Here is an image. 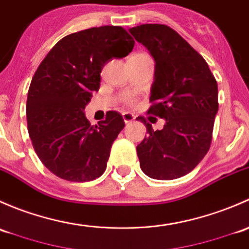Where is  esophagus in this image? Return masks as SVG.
<instances>
[{"instance_id": "esophagus-1", "label": "esophagus", "mask_w": 249, "mask_h": 249, "mask_svg": "<svg viewBox=\"0 0 249 249\" xmlns=\"http://www.w3.org/2000/svg\"><path fill=\"white\" fill-rule=\"evenodd\" d=\"M122 117H124V124H130V122H133L135 120V115L132 114V112H127V111L122 114Z\"/></svg>"}]
</instances>
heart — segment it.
Masks as SVG:
<instances>
[{"label": "heart", "instance_id": "1", "mask_svg": "<svg viewBox=\"0 0 249 249\" xmlns=\"http://www.w3.org/2000/svg\"><path fill=\"white\" fill-rule=\"evenodd\" d=\"M133 56H148V55H147V53H134ZM124 102H125V103H132L133 97L132 96H127L124 98Z\"/></svg>", "mask_w": 249, "mask_h": 249}]
</instances>
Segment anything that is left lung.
Returning a JSON list of instances; mask_svg holds the SVG:
<instances>
[{
    "instance_id": "left-lung-1",
    "label": "left lung",
    "mask_w": 249,
    "mask_h": 249,
    "mask_svg": "<svg viewBox=\"0 0 249 249\" xmlns=\"http://www.w3.org/2000/svg\"><path fill=\"white\" fill-rule=\"evenodd\" d=\"M129 31L156 61L147 114L165 120L163 129L153 130L146 117H137L148 133L137 146L140 168L156 180L178 178L210 150L218 111L217 81L204 57L171 27L145 24Z\"/></svg>"
}]
</instances>
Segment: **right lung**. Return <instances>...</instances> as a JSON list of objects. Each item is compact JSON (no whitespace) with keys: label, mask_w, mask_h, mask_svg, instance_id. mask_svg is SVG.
<instances>
[{"label":"right lung","mask_w":249,"mask_h":249,"mask_svg":"<svg viewBox=\"0 0 249 249\" xmlns=\"http://www.w3.org/2000/svg\"><path fill=\"white\" fill-rule=\"evenodd\" d=\"M133 47L124 27H92L58 40L36 71L27 93V129L40 162L57 178L86 182L106 171L124 121L119 111H107L104 121L91 125L84 109L99 89L104 65Z\"/></svg>","instance_id":"right-lung-1"}]
</instances>
